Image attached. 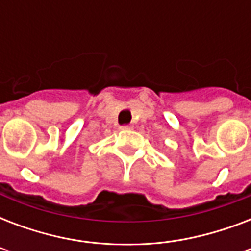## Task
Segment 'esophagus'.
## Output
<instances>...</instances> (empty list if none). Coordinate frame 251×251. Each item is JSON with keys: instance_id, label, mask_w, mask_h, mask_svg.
Segmentation results:
<instances>
[{"instance_id": "obj_1", "label": "esophagus", "mask_w": 251, "mask_h": 251, "mask_svg": "<svg viewBox=\"0 0 251 251\" xmlns=\"http://www.w3.org/2000/svg\"><path fill=\"white\" fill-rule=\"evenodd\" d=\"M122 129H124V130L133 129V125H124V126H122Z\"/></svg>"}]
</instances>
